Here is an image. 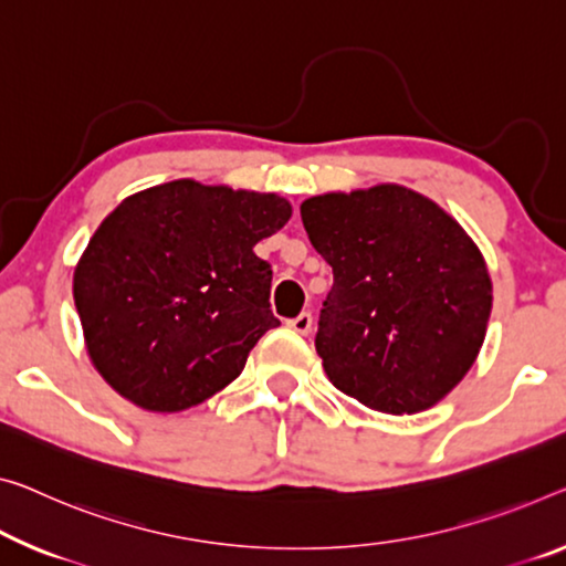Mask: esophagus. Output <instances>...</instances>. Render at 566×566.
<instances>
[{
    "label": "esophagus",
    "mask_w": 566,
    "mask_h": 566,
    "mask_svg": "<svg viewBox=\"0 0 566 566\" xmlns=\"http://www.w3.org/2000/svg\"><path fill=\"white\" fill-rule=\"evenodd\" d=\"M289 326L293 328L295 334L306 336V334L311 332V326H313V316H311V313L303 311V313H298V316H295V318H291V321H289Z\"/></svg>",
    "instance_id": "esophagus-1"
}]
</instances>
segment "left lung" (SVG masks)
<instances>
[{
  "label": "left lung",
  "instance_id": "obj_1",
  "mask_svg": "<svg viewBox=\"0 0 566 566\" xmlns=\"http://www.w3.org/2000/svg\"><path fill=\"white\" fill-rule=\"evenodd\" d=\"M334 285L318 318L326 377L369 410H430L473 367L493 306L485 260L440 205L399 185L301 205Z\"/></svg>",
  "mask_w": 566,
  "mask_h": 566
}]
</instances>
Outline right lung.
<instances>
[{
  "instance_id": "obj_1",
  "label": "right lung",
  "mask_w": 566,
  "mask_h": 566,
  "mask_svg": "<svg viewBox=\"0 0 566 566\" xmlns=\"http://www.w3.org/2000/svg\"><path fill=\"white\" fill-rule=\"evenodd\" d=\"M273 192L174 179L126 197L93 232L73 298L93 367L149 412L230 385L268 328L273 271L255 255L291 220Z\"/></svg>"
}]
</instances>
